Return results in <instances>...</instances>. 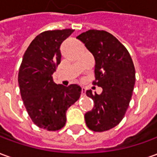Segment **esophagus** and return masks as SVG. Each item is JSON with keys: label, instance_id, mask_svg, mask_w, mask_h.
I'll return each mask as SVG.
<instances>
[{"label": "esophagus", "instance_id": "esophagus-1", "mask_svg": "<svg viewBox=\"0 0 157 157\" xmlns=\"http://www.w3.org/2000/svg\"><path fill=\"white\" fill-rule=\"evenodd\" d=\"M86 94V88L84 86H82V96H85Z\"/></svg>", "mask_w": 157, "mask_h": 157}]
</instances>
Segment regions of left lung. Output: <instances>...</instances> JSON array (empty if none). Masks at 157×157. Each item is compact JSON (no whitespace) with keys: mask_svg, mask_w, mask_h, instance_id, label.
Here are the masks:
<instances>
[{"mask_svg":"<svg viewBox=\"0 0 157 157\" xmlns=\"http://www.w3.org/2000/svg\"><path fill=\"white\" fill-rule=\"evenodd\" d=\"M95 59L94 85L101 86L98 95L86 92L94 102L93 109L85 114L91 130L103 132L118 125L131 99L135 83V70L131 56L124 45L111 33L91 29L76 37Z\"/></svg>","mask_w":157,"mask_h":157,"instance_id":"8db88e82","label":"left lung"}]
</instances>
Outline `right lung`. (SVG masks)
Wrapping results in <instances>:
<instances>
[{
  "label": "right lung",
  "instance_id": "add662e5",
  "mask_svg": "<svg viewBox=\"0 0 157 157\" xmlns=\"http://www.w3.org/2000/svg\"><path fill=\"white\" fill-rule=\"evenodd\" d=\"M73 29L41 33L27 48L18 72L23 104L32 121L40 128L55 131L66 122V111L80 98L76 84L64 86L53 81V73L61 60L59 47Z\"/></svg>",
  "mask_w": 157,
  "mask_h": 157
}]
</instances>
